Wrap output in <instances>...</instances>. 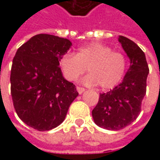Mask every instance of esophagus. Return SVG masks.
I'll list each match as a JSON object with an SVG mask.
<instances>
[{
	"label": "esophagus",
	"instance_id": "34e87169",
	"mask_svg": "<svg viewBox=\"0 0 160 160\" xmlns=\"http://www.w3.org/2000/svg\"><path fill=\"white\" fill-rule=\"evenodd\" d=\"M77 92H78V93H79V94L83 93V92L85 91V89H84V88H83V87H80V86H77Z\"/></svg>",
	"mask_w": 160,
	"mask_h": 160
}]
</instances>
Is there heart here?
Segmentation results:
<instances>
[{
    "label": "heart",
    "instance_id": "heart-1",
    "mask_svg": "<svg viewBox=\"0 0 160 160\" xmlns=\"http://www.w3.org/2000/svg\"><path fill=\"white\" fill-rule=\"evenodd\" d=\"M59 66L65 78L75 81L86 71L90 74L83 81L87 84H100L103 90L117 86L123 80L127 68V59L120 52H115L109 46L92 42L77 50V55L66 53Z\"/></svg>",
    "mask_w": 160,
    "mask_h": 160
}]
</instances>
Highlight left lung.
<instances>
[{"mask_svg": "<svg viewBox=\"0 0 160 160\" xmlns=\"http://www.w3.org/2000/svg\"><path fill=\"white\" fill-rule=\"evenodd\" d=\"M118 42L130 59V67L122 83L106 93H100L92 118L98 126L120 130L132 124L141 112L146 94L149 67L144 52L132 41L119 35Z\"/></svg>", "mask_w": 160, "mask_h": 160, "instance_id": "8db88e82", "label": "left lung"}]
</instances>
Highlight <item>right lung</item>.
Listing matches in <instances>:
<instances>
[{"mask_svg":"<svg viewBox=\"0 0 160 160\" xmlns=\"http://www.w3.org/2000/svg\"><path fill=\"white\" fill-rule=\"evenodd\" d=\"M71 42L52 34H36L19 47L11 67L10 92L18 118L38 131H49L64 121L78 95L59 66Z\"/></svg>","mask_w":160,"mask_h":160,"instance_id":"right-lung-1","label":"right lung"}]
</instances>
